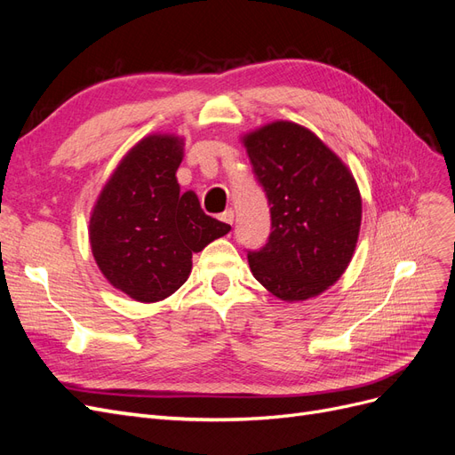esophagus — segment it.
Segmentation results:
<instances>
[{
	"label": "esophagus",
	"instance_id": "34e87169",
	"mask_svg": "<svg viewBox=\"0 0 455 455\" xmlns=\"http://www.w3.org/2000/svg\"><path fill=\"white\" fill-rule=\"evenodd\" d=\"M220 220H222L224 224H233V211L231 209H228V211H224L222 214H220Z\"/></svg>",
	"mask_w": 455,
	"mask_h": 455
}]
</instances>
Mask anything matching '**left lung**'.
Instances as JSON below:
<instances>
[{
  "label": "left lung",
  "instance_id": "obj_1",
  "mask_svg": "<svg viewBox=\"0 0 455 455\" xmlns=\"http://www.w3.org/2000/svg\"><path fill=\"white\" fill-rule=\"evenodd\" d=\"M244 146L271 212L266 244L246 251L252 275L286 301L321 294L346 271L359 237L363 204L353 174L291 121L244 136Z\"/></svg>",
  "mask_w": 455,
  "mask_h": 455
}]
</instances>
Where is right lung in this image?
<instances>
[{
	"label": "right lung",
	"instance_id": "right-lung-1",
	"mask_svg": "<svg viewBox=\"0 0 455 455\" xmlns=\"http://www.w3.org/2000/svg\"><path fill=\"white\" fill-rule=\"evenodd\" d=\"M180 139L148 136L119 163L91 216L96 264L109 283L139 301L176 292L194 252L231 229L203 212L194 191L180 194Z\"/></svg>",
	"mask_w": 455,
	"mask_h": 455
}]
</instances>
